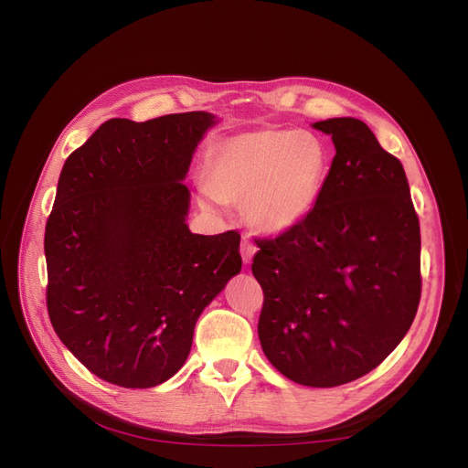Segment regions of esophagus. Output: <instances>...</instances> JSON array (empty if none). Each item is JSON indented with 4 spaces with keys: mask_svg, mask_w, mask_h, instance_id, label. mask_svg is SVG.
Masks as SVG:
<instances>
[{
    "mask_svg": "<svg viewBox=\"0 0 468 468\" xmlns=\"http://www.w3.org/2000/svg\"><path fill=\"white\" fill-rule=\"evenodd\" d=\"M256 251H258V248H256V244H253V239L250 236H244L242 246H239V253H242L244 263H251L253 256H256Z\"/></svg>",
    "mask_w": 468,
    "mask_h": 468,
    "instance_id": "34e87169",
    "label": "esophagus"
}]
</instances>
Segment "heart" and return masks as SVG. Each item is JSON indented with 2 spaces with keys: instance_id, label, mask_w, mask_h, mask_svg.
Masks as SVG:
<instances>
[{
  "instance_id": "b5f03b06",
  "label": "heart",
  "mask_w": 468,
  "mask_h": 468,
  "mask_svg": "<svg viewBox=\"0 0 468 468\" xmlns=\"http://www.w3.org/2000/svg\"><path fill=\"white\" fill-rule=\"evenodd\" d=\"M332 155L313 133L261 129L220 140L212 148L207 189L220 203H244L253 230L281 236L316 208Z\"/></svg>"
}]
</instances>
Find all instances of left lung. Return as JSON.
Here are the masks:
<instances>
[{
  "label": "left lung",
  "mask_w": 468,
  "mask_h": 468,
  "mask_svg": "<svg viewBox=\"0 0 468 468\" xmlns=\"http://www.w3.org/2000/svg\"><path fill=\"white\" fill-rule=\"evenodd\" d=\"M313 129L335 155L316 208L301 226L261 239L251 263L263 289L258 334L275 369L330 388L385 361L420 304V222L402 164L363 121Z\"/></svg>",
  "instance_id": "8db88e82"
}]
</instances>
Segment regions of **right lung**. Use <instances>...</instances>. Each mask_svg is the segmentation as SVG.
I'll return each instance as SVG.
<instances>
[{
    "instance_id": "1",
    "label": "right lung",
    "mask_w": 468,
    "mask_h": 468,
    "mask_svg": "<svg viewBox=\"0 0 468 468\" xmlns=\"http://www.w3.org/2000/svg\"><path fill=\"white\" fill-rule=\"evenodd\" d=\"M207 111L111 119L69 154L47 222L54 332L88 369L152 388L186 363L195 324L242 269L239 234H193L187 177Z\"/></svg>"
}]
</instances>
